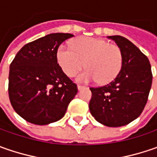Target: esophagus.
Returning <instances> with one entry per match:
<instances>
[{"instance_id": "esophagus-1", "label": "esophagus", "mask_w": 157, "mask_h": 157, "mask_svg": "<svg viewBox=\"0 0 157 157\" xmlns=\"http://www.w3.org/2000/svg\"><path fill=\"white\" fill-rule=\"evenodd\" d=\"M77 87H78V91H80V90H82V89L86 88L85 86H79V85H78V86Z\"/></svg>"}]
</instances>
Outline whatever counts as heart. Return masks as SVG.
Returning <instances> with one entry per match:
<instances>
[{"mask_svg": "<svg viewBox=\"0 0 157 157\" xmlns=\"http://www.w3.org/2000/svg\"><path fill=\"white\" fill-rule=\"evenodd\" d=\"M71 47L61 44L57 51V60L64 74L73 77L84 67L86 70L77 77V81H96L107 84L120 73L123 55L121 48L106 40L94 37H79L71 43Z\"/></svg>", "mask_w": 157, "mask_h": 157, "instance_id": "obj_1", "label": "heart"}]
</instances>
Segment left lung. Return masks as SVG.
<instances>
[{
    "label": "left lung",
    "mask_w": 157,
    "mask_h": 157,
    "mask_svg": "<svg viewBox=\"0 0 157 157\" xmlns=\"http://www.w3.org/2000/svg\"><path fill=\"white\" fill-rule=\"evenodd\" d=\"M123 55L118 76L104 86L90 88L89 109L94 119L107 127H121L140 116L152 84L151 65L133 43L121 36H110Z\"/></svg>",
    "instance_id": "left-lung-1"
}]
</instances>
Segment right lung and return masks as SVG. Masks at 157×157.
Segmentation results:
<instances>
[{
    "instance_id": "add662e5",
    "label": "right lung",
    "mask_w": 157,
    "mask_h": 157,
    "mask_svg": "<svg viewBox=\"0 0 157 157\" xmlns=\"http://www.w3.org/2000/svg\"><path fill=\"white\" fill-rule=\"evenodd\" d=\"M69 33H52L23 46L9 66V96L14 110L36 125L64 116L78 88L57 63V51Z\"/></svg>"
}]
</instances>
